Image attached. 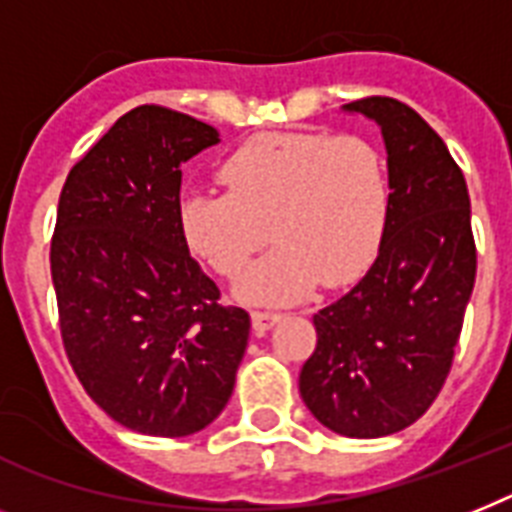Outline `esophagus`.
Masks as SVG:
<instances>
[{"label":"esophagus","mask_w":512,"mask_h":512,"mask_svg":"<svg viewBox=\"0 0 512 512\" xmlns=\"http://www.w3.org/2000/svg\"><path fill=\"white\" fill-rule=\"evenodd\" d=\"M251 322L256 332H266V329H272L274 324L280 322V314H274V311H253Z\"/></svg>","instance_id":"esophagus-1"}]
</instances>
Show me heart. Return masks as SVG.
Returning <instances> with one entry per match:
<instances>
[{"instance_id":"obj_1","label":"heart","mask_w":512,"mask_h":512,"mask_svg":"<svg viewBox=\"0 0 512 512\" xmlns=\"http://www.w3.org/2000/svg\"><path fill=\"white\" fill-rule=\"evenodd\" d=\"M219 180L227 193L190 190L177 222L185 243L225 277L246 269L269 227L277 246L240 277V301L282 306L319 280L342 285L382 243L390 177L382 151L361 135H259L222 164Z\"/></svg>"}]
</instances>
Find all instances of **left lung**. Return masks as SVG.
<instances>
[{
    "label": "left lung",
    "mask_w": 512,
    "mask_h": 512,
    "mask_svg": "<svg viewBox=\"0 0 512 512\" xmlns=\"http://www.w3.org/2000/svg\"><path fill=\"white\" fill-rule=\"evenodd\" d=\"M342 112L382 130L390 214L363 280L314 314L319 340L298 387L319 424L377 439L411 426L442 390L474 293L476 246L466 177L424 117L387 96Z\"/></svg>",
    "instance_id": "8db88e82"
}]
</instances>
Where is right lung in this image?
<instances>
[{
    "mask_svg": "<svg viewBox=\"0 0 512 512\" xmlns=\"http://www.w3.org/2000/svg\"><path fill=\"white\" fill-rule=\"evenodd\" d=\"M219 133L143 104L75 164L59 196L52 282L83 390L130 432L188 437L225 411L251 332L177 222L188 159Z\"/></svg>",
    "mask_w": 512,
    "mask_h": 512,
    "instance_id": "right-lung-1",
    "label": "right lung"
}]
</instances>
